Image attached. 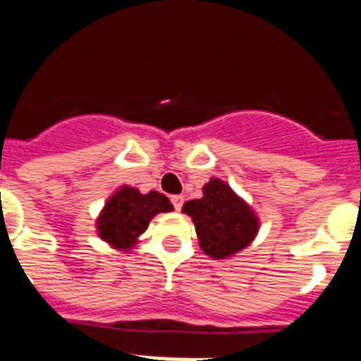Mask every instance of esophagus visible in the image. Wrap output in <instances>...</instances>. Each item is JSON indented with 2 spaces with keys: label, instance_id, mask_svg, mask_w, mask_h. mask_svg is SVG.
I'll list each match as a JSON object with an SVG mask.
<instances>
[{
  "label": "esophagus",
  "instance_id": "obj_1",
  "mask_svg": "<svg viewBox=\"0 0 361 361\" xmlns=\"http://www.w3.org/2000/svg\"><path fill=\"white\" fill-rule=\"evenodd\" d=\"M171 204H173V208L177 209V212H180V209H183V204H184V197L183 195H173V197H171Z\"/></svg>",
  "mask_w": 361,
  "mask_h": 361
}]
</instances>
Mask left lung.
Returning <instances> with one entry per match:
<instances>
[{
  "mask_svg": "<svg viewBox=\"0 0 361 361\" xmlns=\"http://www.w3.org/2000/svg\"><path fill=\"white\" fill-rule=\"evenodd\" d=\"M202 193L183 206L195 224L200 250L222 260L247 247L258 231V219L250 206L220 178L204 184Z\"/></svg>",
  "mask_w": 361,
  "mask_h": 361,
  "instance_id": "1",
  "label": "left lung"
}]
</instances>
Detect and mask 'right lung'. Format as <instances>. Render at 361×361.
<instances>
[{
    "mask_svg": "<svg viewBox=\"0 0 361 361\" xmlns=\"http://www.w3.org/2000/svg\"><path fill=\"white\" fill-rule=\"evenodd\" d=\"M173 209L170 199L159 191L142 195L135 188L123 186L104 204L97 219L99 237L117 250H130L157 213Z\"/></svg>",
    "mask_w": 361,
    "mask_h": 361,
    "instance_id": "1",
    "label": "right lung"
}]
</instances>
